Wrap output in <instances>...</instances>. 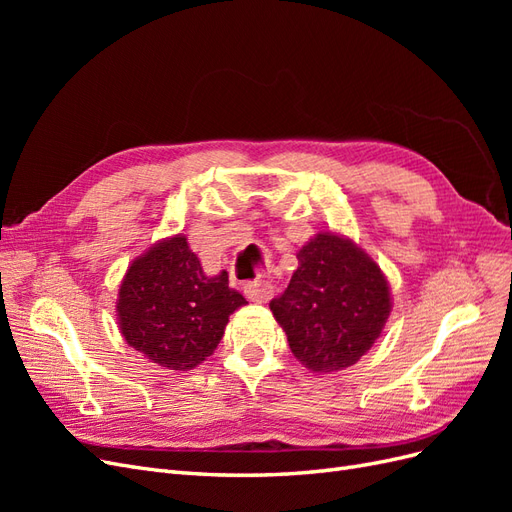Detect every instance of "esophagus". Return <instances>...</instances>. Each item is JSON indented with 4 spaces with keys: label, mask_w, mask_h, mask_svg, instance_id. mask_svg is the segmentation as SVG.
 Wrapping results in <instances>:
<instances>
[{
    "label": "esophagus",
    "mask_w": 512,
    "mask_h": 512,
    "mask_svg": "<svg viewBox=\"0 0 512 512\" xmlns=\"http://www.w3.org/2000/svg\"><path fill=\"white\" fill-rule=\"evenodd\" d=\"M245 294L247 299H252L256 303H267L273 297V284L267 280H256L245 286Z\"/></svg>",
    "instance_id": "1"
}]
</instances>
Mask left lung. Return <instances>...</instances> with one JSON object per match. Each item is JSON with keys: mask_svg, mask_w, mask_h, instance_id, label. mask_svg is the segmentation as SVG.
Segmentation results:
<instances>
[{"mask_svg": "<svg viewBox=\"0 0 512 512\" xmlns=\"http://www.w3.org/2000/svg\"><path fill=\"white\" fill-rule=\"evenodd\" d=\"M299 269L269 303L292 354L316 374L354 365L376 344L391 314V288L359 245L318 232L297 254Z\"/></svg>", "mask_w": 512, "mask_h": 512, "instance_id": "1", "label": "left lung"}]
</instances>
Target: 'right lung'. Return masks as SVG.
<instances>
[{
  "mask_svg": "<svg viewBox=\"0 0 512 512\" xmlns=\"http://www.w3.org/2000/svg\"><path fill=\"white\" fill-rule=\"evenodd\" d=\"M228 273L205 275L188 239L175 235L132 260L117 297L128 346L164 369L188 371L218 348L228 316L245 305Z\"/></svg>",
  "mask_w": 512,
  "mask_h": 512,
  "instance_id": "1",
  "label": "right lung"
}]
</instances>
